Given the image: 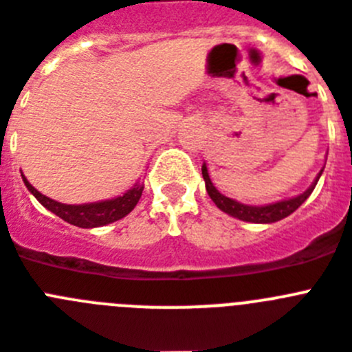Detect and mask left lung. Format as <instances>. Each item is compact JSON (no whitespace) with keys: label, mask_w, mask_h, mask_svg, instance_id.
I'll return each instance as SVG.
<instances>
[{"label":"left lung","mask_w":352,"mask_h":352,"mask_svg":"<svg viewBox=\"0 0 352 352\" xmlns=\"http://www.w3.org/2000/svg\"><path fill=\"white\" fill-rule=\"evenodd\" d=\"M322 171H318V175L315 177V181L311 182L308 190L302 191L297 197H292V199L286 200H279V202L274 204H267V206H247V204H241L238 200H232L226 195H221L220 191L212 186L211 179H209L208 173V166H206V162L202 164V177L204 181H206V190H208V195L211 197V200L217 204V208L221 209L223 212H227L229 217H234L238 220L243 221H252V223H274V221H279L283 218L290 217L292 212L295 209H299L306 199H308L311 191L315 190V186H317L318 179H320Z\"/></svg>","instance_id":"8db88e82"}]
</instances>
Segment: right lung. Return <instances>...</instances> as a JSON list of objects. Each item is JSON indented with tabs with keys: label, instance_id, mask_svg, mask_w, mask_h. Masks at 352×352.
<instances>
[{
	"label": "right lung",
	"instance_id": "obj_1",
	"mask_svg": "<svg viewBox=\"0 0 352 352\" xmlns=\"http://www.w3.org/2000/svg\"><path fill=\"white\" fill-rule=\"evenodd\" d=\"M21 177H23V182L28 188V191L43 204L44 208L52 211L53 214H57L64 221H67V223H71V226L82 227V229L107 226V223H112V221L126 217L135 208V204L140 202L144 188L143 182H135L131 190H126L125 193L121 195V197H116V199L75 206V204H60L57 200L50 199V197L35 190L34 186L26 181V177L23 173H21Z\"/></svg>",
	"mask_w": 352,
	"mask_h": 352
}]
</instances>
